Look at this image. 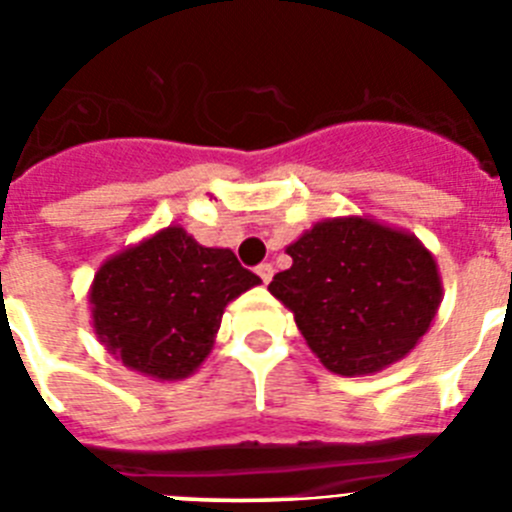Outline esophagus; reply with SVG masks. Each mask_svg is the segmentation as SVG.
Masks as SVG:
<instances>
[{"instance_id": "obj_1", "label": "esophagus", "mask_w": 512, "mask_h": 512, "mask_svg": "<svg viewBox=\"0 0 512 512\" xmlns=\"http://www.w3.org/2000/svg\"><path fill=\"white\" fill-rule=\"evenodd\" d=\"M256 274H259V277H261V282L269 284L271 277H274V266H271V264H259V266H256Z\"/></svg>"}]
</instances>
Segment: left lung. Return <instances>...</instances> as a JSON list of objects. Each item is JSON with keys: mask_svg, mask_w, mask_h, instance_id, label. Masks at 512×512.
<instances>
[{"mask_svg": "<svg viewBox=\"0 0 512 512\" xmlns=\"http://www.w3.org/2000/svg\"><path fill=\"white\" fill-rule=\"evenodd\" d=\"M269 292L292 310L310 351L341 377L377 374L428 333L443 284L433 253L366 215L325 217L289 243Z\"/></svg>", "mask_w": 512, "mask_h": 512, "instance_id": "left-lung-1", "label": "left lung"}]
</instances>
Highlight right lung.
<instances>
[{
  "instance_id": "add662e5",
  "label": "right lung",
  "mask_w": 512,
  "mask_h": 512,
  "mask_svg": "<svg viewBox=\"0 0 512 512\" xmlns=\"http://www.w3.org/2000/svg\"><path fill=\"white\" fill-rule=\"evenodd\" d=\"M256 284L230 248H205L169 225L99 266L89 287L94 333L133 372L187 379L210 356L228 302Z\"/></svg>"
}]
</instances>
